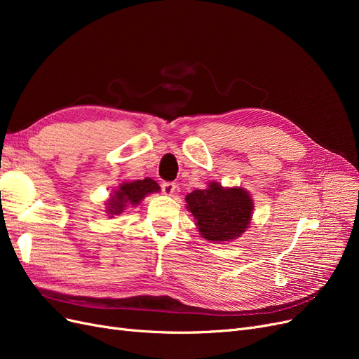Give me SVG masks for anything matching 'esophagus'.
I'll list each match as a JSON object with an SVG mask.
<instances>
[{
    "label": "esophagus",
    "instance_id": "obj_1",
    "mask_svg": "<svg viewBox=\"0 0 359 359\" xmlns=\"http://www.w3.org/2000/svg\"><path fill=\"white\" fill-rule=\"evenodd\" d=\"M177 189V184L175 182H163L161 184V191L166 194V196H172L173 193H175Z\"/></svg>",
    "mask_w": 359,
    "mask_h": 359
}]
</instances>
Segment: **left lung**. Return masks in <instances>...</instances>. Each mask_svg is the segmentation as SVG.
<instances>
[{
  "label": "left lung",
  "instance_id": "left-lung-1",
  "mask_svg": "<svg viewBox=\"0 0 359 359\" xmlns=\"http://www.w3.org/2000/svg\"><path fill=\"white\" fill-rule=\"evenodd\" d=\"M186 202L201 235L211 243L232 241L241 236L252 220L255 208L247 190L226 189L215 181L203 190L189 193Z\"/></svg>",
  "mask_w": 359,
  "mask_h": 359
}]
</instances>
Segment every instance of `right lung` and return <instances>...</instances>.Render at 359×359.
Segmentation results:
<instances>
[{"label":"right lung","instance_id":"right-lung-1","mask_svg":"<svg viewBox=\"0 0 359 359\" xmlns=\"http://www.w3.org/2000/svg\"><path fill=\"white\" fill-rule=\"evenodd\" d=\"M160 187L158 184L151 180H136V181H130V182H121L114 190L111 194V198L106 202V214L109 217H115L123 214L130 206H136L140 203L147 194L156 193L158 191Z\"/></svg>","mask_w":359,"mask_h":359}]
</instances>
